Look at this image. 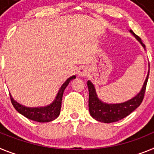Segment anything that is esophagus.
<instances>
[{
  "mask_svg": "<svg viewBox=\"0 0 154 154\" xmlns=\"http://www.w3.org/2000/svg\"><path fill=\"white\" fill-rule=\"evenodd\" d=\"M77 74H78L79 77H86L88 74V69L85 67L80 68L78 71H77Z\"/></svg>",
  "mask_w": 154,
  "mask_h": 154,
  "instance_id": "1",
  "label": "esophagus"
}]
</instances>
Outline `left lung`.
<instances>
[{"label": "left lung", "instance_id": "left-lung-1", "mask_svg": "<svg viewBox=\"0 0 154 154\" xmlns=\"http://www.w3.org/2000/svg\"><path fill=\"white\" fill-rule=\"evenodd\" d=\"M129 32L133 36L138 40L142 46L145 49L146 46L141 38L136 35L133 30H129ZM149 69L148 71L147 76L143 83V85L140 91L136 94L133 98L128 100L126 101L117 104H109V103L103 102L102 101L98 98L96 93L95 88L90 81H88V91H89V101H88V107H89V112L91 116L94 119L105 123H111L119 121L125 117L129 116L130 113L133 112L140 105L143 101L145 94L146 84H147L148 77H149Z\"/></svg>", "mask_w": 154, "mask_h": 154}]
</instances>
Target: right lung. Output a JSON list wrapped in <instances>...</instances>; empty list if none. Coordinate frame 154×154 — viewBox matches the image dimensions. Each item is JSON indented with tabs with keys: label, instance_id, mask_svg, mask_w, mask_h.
<instances>
[{
	"label": "right lung",
	"instance_id": "add662e5",
	"mask_svg": "<svg viewBox=\"0 0 154 154\" xmlns=\"http://www.w3.org/2000/svg\"><path fill=\"white\" fill-rule=\"evenodd\" d=\"M75 78L76 76L74 75L69 77L60 87L54 101L51 104H49V105H46V106L36 107V108L24 106V105L17 102L10 94L11 101V103H12L13 106L14 107V109L18 111L20 114L28 118L29 119L38 122H49L56 119L60 113L63 94L64 90L66 88V86L69 85L70 81Z\"/></svg>",
	"mask_w": 154,
	"mask_h": 154
}]
</instances>
